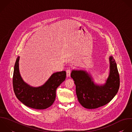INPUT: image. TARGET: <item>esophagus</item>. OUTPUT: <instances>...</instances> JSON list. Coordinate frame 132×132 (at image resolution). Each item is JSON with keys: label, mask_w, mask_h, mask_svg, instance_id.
I'll return each instance as SVG.
<instances>
[{"label": "esophagus", "mask_w": 132, "mask_h": 132, "mask_svg": "<svg viewBox=\"0 0 132 132\" xmlns=\"http://www.w3.org/2000/svg\"><path fill=\"white\" fill-rule=\"evenodd\" d=\"M71 70L70 69H67L66 70V75H67V77H70V74H71Z\"/></svg>", "instance_id": "34e87169"}]
</instances>
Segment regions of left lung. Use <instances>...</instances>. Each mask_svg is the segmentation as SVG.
Instances as JSON below:
<instances>
[{"instance_id":"1","label":"left lung","mask_w":132,"mask_h":132,"mask_svg":"<svg viewBox=\"0 0 132 132\" xmlns=\"http://www.w3.org/2000/svg\"><path fill=\"white\" fill-rule=\"evenodd\" d=\"M110 72L106 83L96 85L92 78L83 70H72L71 77L75 81L76 90L79 103L85 108L95 109L109 103L118 93L120 78L116 63L112 56L110 57Z\"/></svg>"}]
</instances>
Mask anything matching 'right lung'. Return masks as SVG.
Masks as SVG:
<instances>
[{"instance_id":"1","label":"right lung","mask_w":132,"mask_h":132,"mask_svg":"<svg viewBox=\"0 0 132 132\" xmlns=\"http://www.w3.org/2000/svg\"><path fill=\"white\" fill-rule=\"evenodd\" d=\"M19 60L17 57L14 65L13 86L17 98L23 104L36 110L46 109L53 103L56 97V90L65 81V71L54 73L43 86L33 87L23 82L19 71Z\"/></svg>"}]
</instances>
